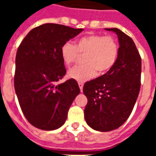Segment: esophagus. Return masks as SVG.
<instances>
[{
  "label": "esophagus",
  "instance_id": "esophagus-1",
  "mask_svg": "<svg viewBox=\"0 0 156 156\" xmlns=\"http://www.w3.org/2000/svg\"><path fill=\"white\" fill-rule=\"evenodd\" d=\"M78 86H79V88H80L81 92H83V83H81V82H79V83H78Z\"/></svg>",
  "mask_w": 156,
  "mask_h": 156
}]
</instances>
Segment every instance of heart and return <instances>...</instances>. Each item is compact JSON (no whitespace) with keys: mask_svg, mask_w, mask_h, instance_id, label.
<instances>
[{"mask_svg":"<svg viewBox=\"0 0 156 156\" xmlns=\"http://www.w3.org/2000/svg\"><path fill=\"white\" fill-rule=\"evenodd\" d=\"M118 53V44L110 35H87L78 39L76 45L66 42L61 48V58L67 66L74 63L80 55H85V64L73 67L68 73L69 78L81 83L93 78L97 71L104 74L110 70L116 63Z\"/></svg>","mask_w":156,"mask_h":156,"instance_id":"1","label":"heart"}]
</instances>
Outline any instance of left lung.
<instances>
[{"label":"left lung","instance_id":"8db88e82","mask_svg":"<svg viewBox=\"0 0 156 156\" xmlns=\"http://www.w3.org/2000/svg\"><path fill=\"white\" fill-rule=\"evenodd\" d=\"M116 34L118 57L104 75L87 82L83 93L87 98L84 116L90 128L108 132L122 126L132 112L141 87L142 61L129 36L117 28H105Z\"/></svg>","mask_w":156,"mask_h":156}]
</instances>
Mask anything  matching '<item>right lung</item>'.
<instances>
[{"label":"right lung","mask_w":156,"mask_h":156,"mask_svg":"<svg viewBox=\"0 0 156 156\" xmlns=\"http://www.w3.org/2000/svg\"><path fill=\"white\" fill-rule=\"evenodd\" d=\"M83 29L45 23L26 35L17 51L14 89L24 116L33 126L54 130L66 122L69 107L80 93L66 73L61 48Z\"/></svg>","instance_id":"1"}]
</instances>
